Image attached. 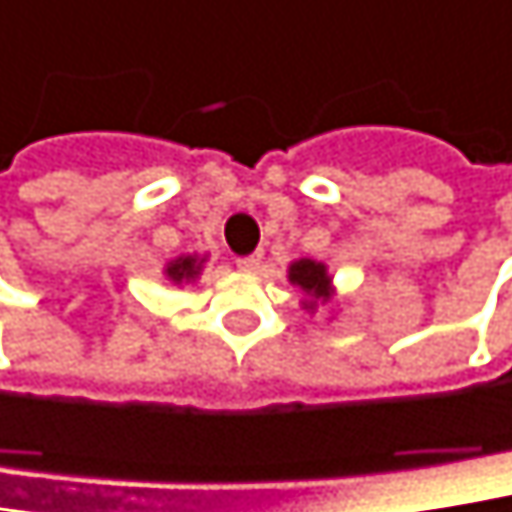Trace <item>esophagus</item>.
<instances>
[{
    "label": "esophagus",
    "mask_w": 512,
    "mask_h": 512,
    "mask_svg": "<svg viewBox=\"0 0 512 512\" xmlns=\"http://www.w3.org/2000/svg\"><path fill=\"white\" fill-rule=\"evenodd\" d=\"M260 260H263V255H260V252H252V255L237 257V266H240L243 272H255L257 266H260Z\"/></svg>",
    "instance_id": "esophagus-1"
}]
</instances>
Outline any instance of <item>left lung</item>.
I'll return each mask as SVG.
<instances>
[{"label": "left lung", "mask_w": 512, "mask_h": 512, "mask_svg": "<svg viewBox=\"0 0 512 512\" xmlns=\"http://www.w3.org/2000/svg\"><path fill=\"white\" fill-rule=\"evenodd\" d=\"M290 281L299 284L304 293L313 296V299H328L331 278H328L325 266L316 263V260H299V263H293L290 266ZM310 307H313V302H310Z\"/></svg>", "instance_id": "obj_1"}]
</instances>
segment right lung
<instances>
[{
	"label": "right lung",
	"instance_id": "add662e5",
	"mask_svg": "<svg viewBox=\"0 0 512 512\" xmlns=\"http://www.w3.org/2000/svg\"><path fill=\"white\" fill-rule=\"evenodd\" d=\"M199 272V263H196V257H178L175 263H169L166 266V275L178 284V281H184V278H193Z\"/></svg>",
	"mask_w": 512,
	"mask_h": 512
}]
</instances>
